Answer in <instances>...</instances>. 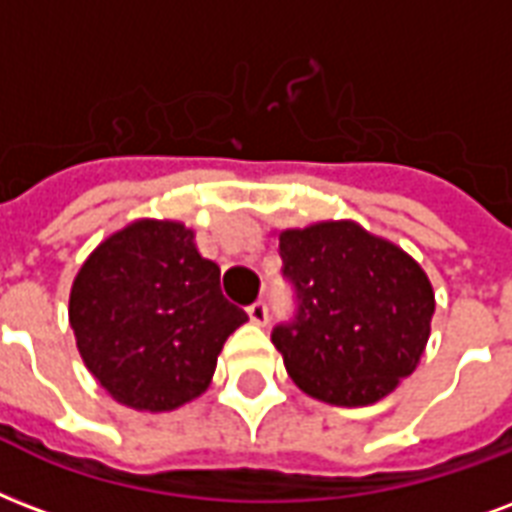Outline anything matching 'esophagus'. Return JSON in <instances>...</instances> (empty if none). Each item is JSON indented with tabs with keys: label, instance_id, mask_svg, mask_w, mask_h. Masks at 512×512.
<instances>
[{
	"label": "esophagus",
	"instance_id": "1",
	"mask_svg": "<svg viewBox=\"0 0 512 512\" xmlns=\"http://www.w3.org/2000/svg\"><path fill=\"white\" fill-rule=\"evenodd\" d=\"M247 314L255 325H268V306H265V300H255V303L247 308Z\"/></svg>",
	"mask_w": 512,
	"mask_h": 512
}]
</instances>
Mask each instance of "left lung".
<instances>
[{"instance_id":"8db88e82","label":"left lung","mask_w":512,"mask_h":512,"mask_svg":"<svg viewBox=\"0 0 512 512\" xmlns=\"http://www.w3.org/2000/svg\"><path fill=\"white\" fill-rule=\"evenodd\" d=\"M279 255L298 308L271 341L292 381L346 408L395 392L419 365L435 314L421 265L349 220L282 230Z\"/></svg>"}]
</instances>
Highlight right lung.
Wrapping results in <instances>:
<instances>
[{"label": "right lung", "instance_id": "obj_1", "mask_svg": "<svg viewBox=\"0 0 512 512\" xmlns=\"http://www.w3.org/2000/svg\"><path fill=\"white\" fill-rule=\"evenodd\" d=\"M247 322L220 290V265L193 230L136 220L101 241L74 276L69 325L85 368L117 403L174 411L204 392L228 335Z\"/></svg>", "mask_w": 512, "mask_h": 512}]
</instances>
